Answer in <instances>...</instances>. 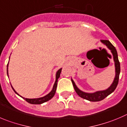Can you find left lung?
Instances as JSON below:
<instances>
[{
	"mask_svg": "<svg viewBox=\"0 0 127 127\" xmlns=\"http://www.w3.org/2000/svg\"><path fill=\"white\" fill-rule=\"evenodd\" d=\"M101 42L105 45H106V47L111 51L113 56V60H114L115 66V79L112 85L105 90L98 91V92L93 93H85V92H82V91L80 90V89L78 88V87L76 86L74 81L71 79L73 87H74V90L76 92L77 94L81 98L87 99V100H89L90 101H101V100H103L104 98H106L107 96H108L109 95L113 93L117 88V85H118V80H119V75L120 73V64L119 60H118V54H117L115 47L113 46V44L108 40H101Z\"/></svg>",
	"mask_w": 127,
	"mask_h": 127,
	"instance_id": "1",
	"label": "left lung"
}]
</instances>
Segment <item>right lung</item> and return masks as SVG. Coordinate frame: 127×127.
<instances>
[{
    "label": "right lung",
    "mask_w": 127,
    "mask_h": 127,
    "mask_svg": "<svg viewBox=\"0 0 127 127\" xmlns=\"http://www.w3.org/2000/svg\"><path fill=\"white\" fill-rule=\"evenodd\" d=\"M61 69H62V68L60 69L58 71H57L56 74V81H55V83H54V86H53V90H52L51 92L49 94H47V95L44 96H43V97H41V98H33V99H29V98H23V97L21 96H20L17 93V92H15V91L14 90V89L12 87V89L14 90V92H15L16 94L18 95H19L20 96H21L22 98H23L25 100L27 101V102L29 103H31V104H35V105H39V104H42V103H43L49 101V99H51V98L54 96V95H55L56 90V88H57V85H58V78H60V74H61ZM7 75H8V64H7Z\"/></svg>",
    "instance_id": "obj_1"
}]
</instances>
